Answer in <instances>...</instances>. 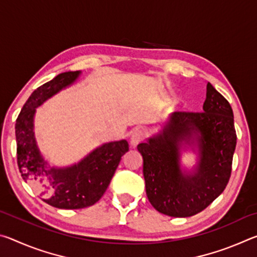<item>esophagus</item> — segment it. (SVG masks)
Returning <instances> with one entry per match:
<instances>
[{
    "label": "esophagus",
    "mask_w": 257,
    "mask_h": 257,
    "mask_svg": "<svg viewBox=\"0 0 257 257\" xmlns=\"http://www.w3.org/2000/svg\"><path fill=\"white\" fill-rule=\"evenodd\" d=\"M145 138H146V133L144 132V130L138 129L133 134L132 138H130V144H132L133 146H137L139 143L144 141Z\"/></svg>",
    "instance_id": "34e87169"
}]
</instances>
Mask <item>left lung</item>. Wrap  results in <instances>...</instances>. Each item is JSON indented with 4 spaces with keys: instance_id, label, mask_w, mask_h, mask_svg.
Returning a JSON list of instances; mask_svg holds the SVG:
<instances>
[{
    "instance_id": "8db88e82",
    "label": "left lung",
    "mask_w": 257,
    "mask_h": 257,
    "mask_svg": "<svg viewBox=\"0 0 257 257\" xmlns=\"http://www.w3.org/2000/svg\"><path fill=\"white\" fill-rule=\"evenodd\" d=\"M236 144L232 108L207 82L203 111L175 112L162 132L137 146L152 206L173 217L202 212L227 187ZM185 145L199 147V165L193 174L180 168V150Z\"/></svg>"
}]
</instances>
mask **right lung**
<instances>
[{"mask_svg":"<svg viewBox=\"0 0 257 257\" xmlns=\"http://www.w3.org/2000/svg\"><path fill=\"white\" fill-rule=\"evenodd\" d=\"M80 71L60 73L35 89L16 121L17 162L25 181L44 196L43 201L58 208H84L94 205L105 193L120 163L128 152V142H111L97 147L79 163L68 168H51L38 150L34 136L36 107L76 81Z\"/></svg>","mask_w":257,"mask_h":257,"instance_id":"right-lung-1","label":"right lung"}]
</instances>
